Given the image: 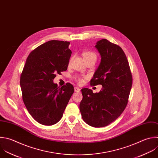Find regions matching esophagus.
Returning a JSON list of instances; mask_svg holds the SVG:
<instances>
[{
	"instance_id": "34e87169",
	"label": "esophagus",
	"mask_w": 158,
	"mask_h": 158,
	"mask_svg": "<svg viewBox=\"0 0 158 158\" xmlns=\"http://www.w3.org/2000/svg\"><path fill=\"white\" fill-rule=\"evenodd\" d=\"M74 92H81V89L77 87H74Z\"/></svg>"
}]
</instances>
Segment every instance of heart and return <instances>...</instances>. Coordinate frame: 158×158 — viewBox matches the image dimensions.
Instances as JSON below:
<instances>
[{"label": "heart", "instance_id": "heart-1", "mask_svg": "<svg viewBox=\"0 0 158 158\" xmlns=\"http://www.w3.org/2000/svg\"><path fill=\"white\" fill-rule=\"evenodd\" d=\"M83 58L85 60L86 62L90 61H95L97 60V55L94 52L92 51H85L82 54ZM84 77L82 76H76L75 77V79L79 84H82L84 81Z\"/></svg>", "mask_w": 158, "mask_h": 158}]
</instances>
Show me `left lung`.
I'll return each mask as SVG.
<instances>
[{"label": "left lung", "mask_w": 158, "mask_h": 158, "mask_svg": "<svg viewBox=\"0 0 158 158\" xmlns=\"http://www.w3.org/2000/svg\"><path fill=\"white\" fill-rule=\"evenodd\" d=\"M95 48L101 56V62L90 84L92 86L100 84L102 89L98 93L82 89L83 97L79 109L87 124L100 128L112 123L124 111L133 79L128 61L121 47L102 39L97 42Z\"/></svg>", "instance_id": "obj_1"}]
</instances>
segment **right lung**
<instances>
[{"label": "right lung", "instance_id": "add662e5", "mask_svg": "<svg viewBox=\"0 0 158 158\" xmlns=\"http://www.w3.org/2000/svg\"><path fill=\"white\" fill-rule=\"evenodd\" d=\"M68 41L51 40L38 46L28 56L20 76V87L25 106L39 123H58L74 93L67 83L60 88L53 82L56 74L68 69L72 52Z\"/></svg>", "mask_w": 158, "mask_h": 158}]
</instances>
